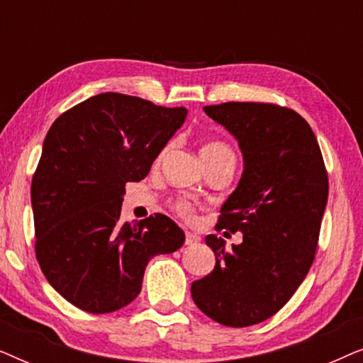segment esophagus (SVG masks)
<instances>
[{
    "instance_id": "34e87169",
    "label": "esophagus",
    "mask_w": 363,
    "mask_h": 363,
    "mask_svg": "<svg viewBox=\"0 0 363 363\" xmlns=\"http://www.w3.org/2000/svg\"><path fill=\"white\" fill-rule=\"evenodd\" d=\"M200 240H201L200 236H196V235H193V233L186 231V235H185V245L186 246H195V245H198V242H200Z\"/></svg>"
}]
</instances>
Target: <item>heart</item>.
<instances>
[{
	"mask_svg": "<svg viewBox=\"0 0 363 363\" xmlns=\"http://www.w3.org/2000/svg\"><path fill=\"white\" fill-rule=\"evenodd\" d=\"M215 158V157H230V158H235V153L230 147L226 145V143L223 142H210L206 143L205 147L201 148V158ZM175 211L178 215L183 216V218H191L193 216V208L190 203L186 201H177L175 203Z\"/></svg>",
	"mask_w": 363,
	"mask_h": 363,
	"instance_id": "b5f03b06",
	"label": "heart"
}]
</instances>
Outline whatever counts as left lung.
Instances as JSON below:
<instances>
[{"label": "left lung", "instance_id": "8db88e82", "mask_svg": "<svg viewBox=\"0 0 363 363\" xmlns=\"http://www.w3.org/2000/svg\"><path fill=\"white\" fill-rule=\"evenodd\" d=\"M238 140L245 170L221 206L216 230L242 233L228 251L206 236L216 264L193 281L198 309L228 327L269 319L304 281L314 261L329 195L324 158L309 123L287 107L225 102L203 107Z\"/></svg>", "mask_w": 363, "mask_h": 363}]
</instances>
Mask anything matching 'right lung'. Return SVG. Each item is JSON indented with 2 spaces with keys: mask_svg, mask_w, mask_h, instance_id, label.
<instances>
[{
  "mask_svg": "<svg viewBox=\"0 0 363 363\" xmlns=\"http://www.w3.org/2000/svg\"><path fill=\"white\" fill-rule=\"evenodd\" d=\"M186 113L106 92L49 128L31 185L36 257L72 306L91 314L122 309L140 292L148 261L185 242L168 216L121 223V210L125 183L148 175Z\"/></svg>",
  "mask_w": 363,
  "mask_h": 363,
  "instance_id": "add662e5",
  "label": "right lung"
}]
</instances>
